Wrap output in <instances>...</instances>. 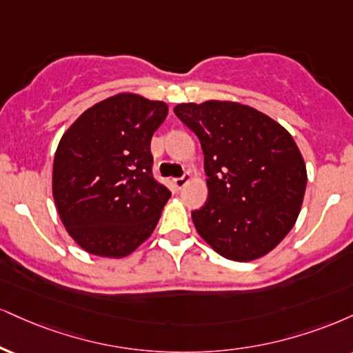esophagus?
<instances>
[{"label": "esophagus", "instance_id": "esophagus-1", "mask_svg": "<svg viewBox=\"0 0 353 353\" xmlns=\"http://www.w3.org/2000/svg\"><path fill=\"white\" fill-rule=\"evenodd\" d=\"M189 181H190V176H189V174H185V176H182V177H177V179H174V181H172V184H174V188L181 190L182 188H184L185 184H188Z\"/></svg>", "mask_w": 353, "mask_h": 353}]
</instances>
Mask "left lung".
Here are the masks:
<instances>
[{"instance_id":"left-lung-1","label":"left lung","mask_w":353,"mask_h":353,"mask_svg":"<svg viewBox=\"0 0 353 353\" xmlns=\"http://www.w3.org/2000/svg\"><path fill=\"white\" fill-rule=\"evenodd\" d=\"M174 113L201 141L209 197L192 212L195 230L223 258L253 261L294 227L307 172L298 144L248 105L209 100Z\"/></svg>"}]
</instances>
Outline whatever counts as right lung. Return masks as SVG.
<instances>
[{"instance_id": "right-lung-1", "label": "right lung", "mask_w": 353, "mask_h": 353, "mask_svg": "<svg viewBox=\"0 0 353 353\" xmlns=\"http://www.w3.org/2000/svg\"><path fill=\"white\" fill-rule=\"evenodd\" d=\"M168 105L118 93L80 114L54 156L59 217L85 252L125 258L151 236L171 192L152 177L151 138Z\"/></svg>"}]
</instances>
